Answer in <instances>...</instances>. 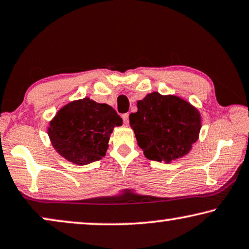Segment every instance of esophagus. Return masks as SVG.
Segmentation results:
<instances>
[{"instance_id": "obj_1", "label": "esophagus", "mask_w": 249, "mask_h": 249, "mask_svg": "<svg viewBox=\"0 0 249 249\" xmlns=\"http://www.w3.org/2000/svg\"><path fill=\"white\" fill-rule=\"evenodd\" d=\"M122 118H123V121H124L125 124H128V114L127 113L123 114V116H122Z\"/></svg>"}]
</instances>
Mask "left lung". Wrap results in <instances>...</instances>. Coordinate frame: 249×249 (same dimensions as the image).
Returning a JSON list of instances; mask_svg holds the SVG:
<instances>
[{"mask_svg":"<svg viewBox=\"0 0 249 249\" xmlns=\"http://www.w3.org/2000/svg\"><path fill=\"white\" fill-rule=\"evenodd\" d=\"M129 125L146 158L170 162L190 151L201 129V117L187 101L152 92L138 101Z\"/></svg>","mask_w":249,"mask_h":249,"instance_id":"8db88e82","label":"left lung"}]
</instances>
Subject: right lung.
Returning <instances> with one entry per match:
<instances>
[{
  "label": "right lung",
  "mask_w": 249,
  "mask_h": 249,
  "mask_svg": "<svg viewBox=\"0 0 249 249\" xmlns=\"http://www.w3.org/2000/svg\"><path fill=\"white\" fill-rule=\"evenodd\" d=\"M122 123L113 107L85 98L68 104L56 114L48 135L59 155L83 166L105 157L110 133Z\"/></svg>",
  "instance_id": "obj_1"
}]
</instances>
